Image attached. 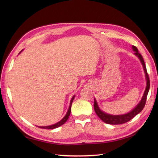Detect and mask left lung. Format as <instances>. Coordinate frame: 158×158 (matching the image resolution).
Instances as JSON below:
<instances>
[{"mask_svg":"<svg viewBox=\"0 0 158 158\" xmlns=\"http://www.w3.org/2000/svg\"><path fill=\"white\" fill-rule=\"evenodd\" d=\"M132 50L135 51L134 55L136 56L139 59V60H140L142 63V65L143 66V69H144V71L145 78L146 80V89L141 100L140 101V102L136 105V106H135V108L132 109L131 111H129L128 113L126 114H117V115H114V114H108L107 113H105L104 111H102V110L99 109L96 99H95V98H94L95 112L97 114V115L100 118V119H102L104 123H106L107 124H110V125H121V124L125 123L131 120V119L133 117H135L136 114L140 113L142 111L143 108H144L145 106L147 95H148V92H149L150 85L149 76H148V74L147 73L146 67L145 66L144 59L142 58V56L139 53L138 49L135 46L132 45Z\"/></svg>","mask_w":158,"mask_h":158,"instance_id":"left-lung-1","label":"left lung"}]
</instances>
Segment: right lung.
<instances>
[{
    "label": "right lung",
    "mask_w": 158,
    "mask_h": 158,
    "mask_svg": "<svg viewBox=\"0 0 158 158\" xmlns=\"http://www.w3.org/2000/svg\"><path fill=\"white\" fill-rule=\"evenodd\" d=\"M23 50H22L20 52V53H21V52ZM20 53H19V54H20ZM74 98H75V95H74V96L72 98V99L70 100V106H69V109H68V111H67V113H66V114H65V116L63 118H62L60 121H59L58 123H56L54 124V125H52L45 126V127H40L39 126L38 127L41 128H45V129H54V128L59 127L61 125H63V124H64L66 122V121L68 120V118H69V116H70V112H71V106H72V103H73V102Z\"/></svg>",
    "instance_id": "right-lung-1"
}]
</instances>
